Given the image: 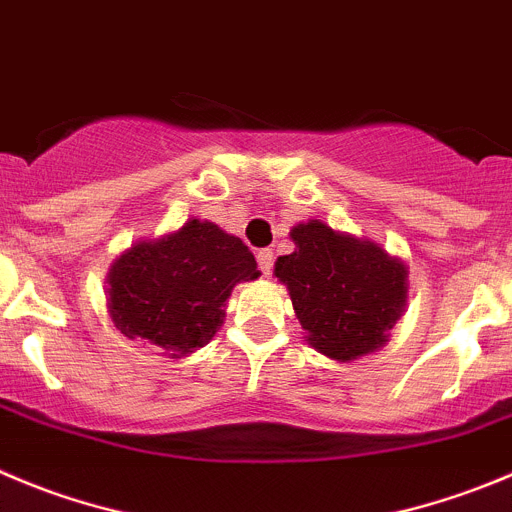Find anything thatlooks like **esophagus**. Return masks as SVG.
I'll return each mask as SVG.
<instances>
[{"mask_svg":"<svg viewBox=\"0 0 512 512\" xmlns=\"http://www.w3.org/2000/svg\"><path fill=\"white\" fill-rule=\"evenodd\" d=\"M256 261H259V269L264 276H269L271 271H274V251H271V248H261V251L256 253Z\"/></svg>","mask_w":512,"mask_h":512,"instance_id":"esophagus-1","label":"esophagus"}]
</instances>
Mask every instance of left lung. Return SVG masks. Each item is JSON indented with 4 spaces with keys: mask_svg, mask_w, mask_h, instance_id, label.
<instances>
[{
    "mask_svg": "<svg viewBox=\"0 0 512 512\" xmlns=\"http://www.w3.org/2000/svg\"><path fill=\"white\" fill-rule=\"evenodd\" d=\"M291 238L296 251L276 261V276L311 347L339 362L382 347L405 309V264L321 221L299 223Z\"/></svg>",
    "mask_w": 512,
    "mask_h": 512,
    "instance_id": "8db88e82",
    "label": "left lung"
}]
</instances>
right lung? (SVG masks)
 <instances>
[{"instance_id": "add662e5", "label": "right lung", "mask_w": 512, "mask_h": 512, "mask_svg": "<svg viewBox=\"0 0 512 512\" xmlns=\"http://www.w3.org/2000/svg\"><path fill=\"white\" fill-rule=\"evenodd\" d=\"M256 276L241 238L193 218L173 236L120 256L110 269V314L128 339L180 357L218 332L233 286Z\"/></svg>"}]
</instances>
